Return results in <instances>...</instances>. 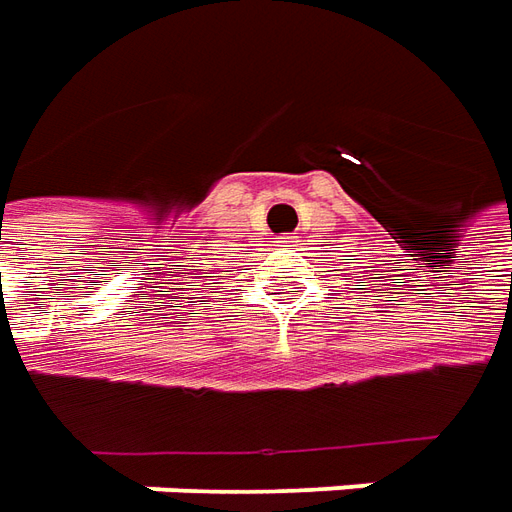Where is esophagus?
Here are the masks:
<instances>
[{"mask_svg": "<svg viewBox=\"0 0 512 512\" xmlns=\"http://www.w3.org/2000/svg\"><path fill=\"white\" fill-rule=\"evenodd\" d=\"M278 239H281V245H292V239H295V236H278Z\"/></svg>", "mask_w": 512, "mask_h": 512, "instance_id": "34e87169", "label": "esophagus"}]
</instances>
